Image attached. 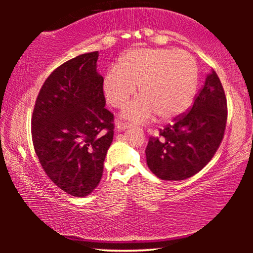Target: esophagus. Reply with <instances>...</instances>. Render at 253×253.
I'll return each mask as SVG.
<instances>
[{"instance_id": "1", "label": "esophagus", "mask_w": 253, "mask_h": 253, "mask_svg": "<svg viewBox=\"0 0 253 253\" xmlns=\"http://www.w3.org/2000/svg\"><path fill=\"white\" fill-rule=\"evenodd\" d=\"M130 124H127V123H122V122H118L117 124H116V128L117 129L119 130V131H122V130H125V129H128V128H130Z\"/></svg>"}]
</instances>
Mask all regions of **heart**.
Returning a JSON list of instances; mask_svg holds the SVG:
<instances>
[{
  "instance_id": "heart-1",
  "label": "heart",
  "mask_w": 253,
  "mask_h": 253,
  "mask_svg": "<svg viewBox=\"0 0 253 253\" xmlns=\"http://www.w3.org/2000/svg\"><path fill=\"white\" fill-rule=\"evenodd\" d=\"M196 84L198 70L186 52L142 48L127 51L107 70L102 92L110 106L122 108L138 85L140 97L124 108L122 116L142 123L156 114L162 122H173L191 107Z\"/></svg>"
}]
</instances>
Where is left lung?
I'll use <instances>...</instances> for the list:
<instances>
[{"mask_svg":"<svg viewBox=\"0 0 253 253\" xmlns=\"http://www.w3.org/2000/svg\"><path fill=\"white\" fill-rule=\"evenodd\" d=\"M228 108L216 72L207 76L193 107L173 125L151 137L146 147L148 169L165 181H183L212 160L223 138Z\"/></svg>","mask_w":253,"mask_h":253,"instance_id":"left-lung-1","label":"left lung"}]
</instances>
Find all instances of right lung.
I'll return each mask as SVG.
<instances>
[{
  "instance_id": "obj_1",
  "label": "right lung",
  "mask_w": 253,
  "mask_h": 253,
  "mask_svg": "<svg viewBox=\"0 0 253 253\" xmlns=\"http://www.w3.org/2000/svg\"><path fill=\"white\" fill-rule=\"evenodd\" d=\"M98 55L84 53L58 67L42 85L32 115V142L42 169L77 198L98 186L114 137Z\"/></svg>"
}]
</instances>
